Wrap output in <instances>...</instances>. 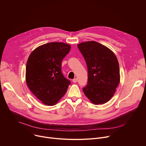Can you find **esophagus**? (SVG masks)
<instances>
[{"mask_svg": "<svg viewBox=\"0 0 146 146\" xmlns=\"http://www.w3.org/2000/svg\"><path fill=\"white\" fill-rule=\"evenodd\" d=\"M72 81H73V82H74V83H75V82H77V78H74Z\"/></svg>", "mask_w": 146, "mask_h": 146, "instance_id": "1", "label": "esophagus"}]
</instances>
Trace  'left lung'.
Here are the masks:
<instances>
[{"label":"left lung","mask_w":146,"mask_h":146,"mask_svg":"<svg viewBox=\"0 0 146 146\" xmlns=\"http://www.w3.org/2000/svg\"><path fill=\"white\" fill-rule=\"evenodd\" d=\"M77 47L88 68L87 85L82 88L83 92L95 105L106 103L113 97L120 81L116 56L95 41L80 43Z\"/></svg>","instance_id":"left-lung-1"}]
</instances>
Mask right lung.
<instances>
[{
  "instance_id": "obj_1",
  "label": "right lung",
  "mask_w": 146,
  "mask_h": 146,
  "mask_svg": "<svg viewBox=\"0 0 146 146\" xmlns=\"http://www.w3.org/2000/svg\"><path fill=\"white\" fill-rule=\"evenodd\" d=\"M70 46L52 42L40 46L29 55L26 82L31 92L44 105L53 106L64 96L70 84L62 73V61Z\"/></svg>"
}]
</instances>
